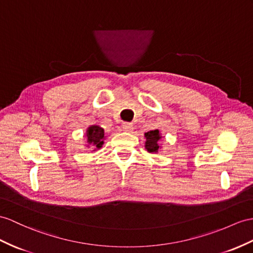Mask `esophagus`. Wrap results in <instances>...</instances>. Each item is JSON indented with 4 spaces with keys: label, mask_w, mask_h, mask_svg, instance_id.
I'll return each mask as SVG.
<instances>
[{
    "label": "esophagus",
    "mask_w": 253,
    "mask_h": 253,
    "mask_svg": "<svg viewBox=\"0 0 253 253\" xmlns=\"http://www.w3.org/2000/svg\"><path fill=\"white\" fill-rule=\"evenodd\" d=\"M122 128H123V131H125V132H132L134 130V126H133L132 123L125 122L122 125Z\"/></svg>",
    "instance_id": "34e87169"
}]
</instances>
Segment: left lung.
<instances>
[{
	"label": "left lung",
	"mask_w": 253,
	"mask_h": 253,
	"mask_svg": "<svg viewBox=\"0 0 253 253\" xmlns=\"http://www.w3.org/2000/svg\"><path fill=\"white\" fill-rule=\"evenodd\" d=\"M146 143L145 148L148 152L157 153L160 150V144L159 140L161 139V134H160L159 130H152L145 133Z\"/></svg>",
	"instance_id": "8db88e82"
}]
</instances>
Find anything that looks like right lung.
Masks as SVG:
<instances>
[{"label":"right lung","mask_w":253,"mask_h":253,"mask_svg":"<svg viewBox=\"0 0 253 253\" xmlns=\"http://www.w3.org/2000/svg\"><path fill=\"white\" fill-rule=\"evenodd\" d=\"M85 136H87V143L88 147H92L94 150L100 149L104 144V128L100 126H90L85 132ZM93 150V151H94Z\"/></svg>","instance_id":"obj_1"}]
</instances>
